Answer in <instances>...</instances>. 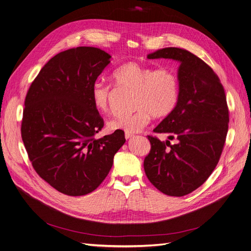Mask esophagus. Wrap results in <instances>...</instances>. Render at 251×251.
<instances>
[{
	"mask_svg": "<svg viewBox=\"0 0 251 251\" xmlns=\"http://www.w3.org/2000/svg\"><path fill=\"white\" fill-rule=\"evenodd\" d=\"M134 137L133 134H129V133H126V139L128 140V139H132Z\"/></svg>",
	"mask_w": 251,
	"mask_h": 251,
	"instance_id": "obj_1",
	"label": "esophagus"
}]
</instances>
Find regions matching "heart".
I'll return each instance as SVG.
<instances>
[{"instance_id":"obj_1","label":"heart","mask_w":251,"mask_h":251,"mask_svg":"<svg viewBox=\"0 0 251 251\" xmlns=\"http://www.w3.org/2000/svg\"><path fill=\"white\" fill-rule=\"evenodd\" d=\"M111 78L116 87L133 91L134 112L115 116L108 123L111 129L129 134L141 132L151 117L163 118L171 114L179 100V79L167 68L153 67L138 62H128L116 68ZM113 88L101 81L91 86V98L99 112L107 113L111 107Z\"/></svg>"}]
</instances>
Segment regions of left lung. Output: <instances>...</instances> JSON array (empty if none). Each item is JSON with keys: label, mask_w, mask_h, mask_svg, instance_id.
I'll return each mask as SVG.
<instances>
[{"label": "left lung", "mask_w": 251, "mask_h": 251, "mask_svg": "<svg viewBox=\"0 0 251 251\" xmlns=\"http://www.w3.org/2000/svg\"><path fill=\"white\" fill-rule=\"evenodd\" d=\"M147 57L180 62L178 104L153 129L176 143L147 136L151 150L144 170L159 192L182 197L206 181L223 153L229 122L225 88L211 67L186 49L163 48Z\"/></svg>", "instance_id": "1"}]
</instances>
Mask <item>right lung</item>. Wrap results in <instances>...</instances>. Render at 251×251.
Wrapping results in <instances>:
<instances>
[{
    "mask_svg": "<svg viewBox=\"0 0 251 251\" xmlns=\"http://www.w3.org/2000/svg\"><path fill=\"white\" fill-rule=\"evenodd\" d=\"M110 57L97 47L65 50L44 65L25 96L21 132L27 156L40 177L68 196L94 192L126 142L122 129L96 138L104 119L91 86Z\"/></svg>",
    "mask_w": 251,
    "mask_h": 251,
    "instance_id": "obj_1",
    "label": "right lung"
}]
</instances>
